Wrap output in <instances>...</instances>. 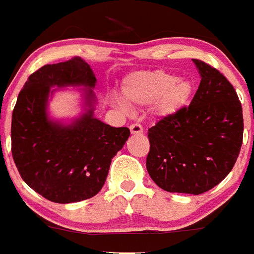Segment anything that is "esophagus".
Returning <instances> with one entry per match:
<instances>
[{"mask_svg":"<svg viewBox=\"0 0 254 254\" xmlns=\"http://www.w3.org/2000/svg\"><path fill=\"white\" fill-rule=\"evenodd\" d=\"M129 129H131V133L132 134H141V133H143V128H142V126L139 125V123H133V125H131Z\"/></svg>","mask_w":254,"mask_h":254,"instance_id":"obj_1","label":"esophagus"}]
</instances>
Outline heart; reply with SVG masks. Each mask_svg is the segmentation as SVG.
Instances as JSON below:
<instances>
[{"mask_svg": "<svg viewBox=\"0 0 254 254\" xmlns=\"http://www.w3.org/2000/svg\"><path fill=\"white\" fill-rule=\"evenodd\" d=\"M122 95L131 105L147 106L154 103L159 117L175 115L190 103L193 84L188 79H180L176 74L162 69L133 72L122 83ZM117 107L126 110V105L113 98Z\"/></svg>", "mask_w": 254, "mask_h": 254, "instance_id": "b5f03b06", "label": "heart"}]
</instances>
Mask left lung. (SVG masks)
Listing matches in <instances>:
<instances>
[{"instance_id":"8db88e82","label":"left lung","mask_w":254,"mask_h":254,"mask_svg":"<svg viewBox=\"0 0 254 254\" xmlns=\"http://www.w3.org/2000/svg\"><path fill=\"white\" fill-rule=\"evenodd\" d=\"M201 83L192 102L148 129L146 166L167 192L201 194L227 177L243 141L242 105L228 79L192 60Z\"/></svg>"}]
</instances>
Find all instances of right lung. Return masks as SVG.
Masks as SVG:
<instances>
[{"instance_id":"obj_1","label":"right lung","mask_w":254,"mask_h":254,"mask_svg":"<svg viewBox=\"0 0 254 254\" xmlns=\"http://www.w3.org/2000/svg\"><path fill=\"white\" fill-rule=\"evenodd\" d=\"M92 68L79 57L46 64L21 89L12 113L11 151L22 180L56 203H73L102 190L111 161L129 137L127 127H111L93 116ZM84 86L86 112L71 124L48 117L52 86Z\"/></svg>"}]
</instances>
